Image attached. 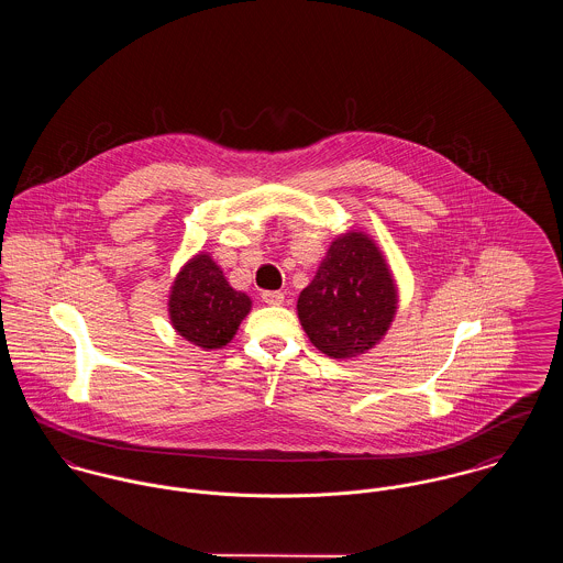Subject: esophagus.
I'll use <instances>...</instances> for the list:
<instances>
[{"instance_id": "1", "label": "esophagus", "mask_w": 563, "mask_h": 563, "mask_svg": "<svg viewBox=\"0 0 563 563\" xmlns=\"http://www.w3.org/2000/svg\"><path fill=\"white\" fill-rule=\"evenodd\" d=\"M262 301L268 303V306H279V303H284V292H279V290H264L262 292Z\"/></svg>"}]
</instances>
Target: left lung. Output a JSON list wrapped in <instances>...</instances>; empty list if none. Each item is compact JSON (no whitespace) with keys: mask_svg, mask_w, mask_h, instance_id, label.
Segmentation results:
<instances>
[{"mask_svg":"<svg viewBox=\"0 0 563 563\" xmlns=\"http://www.w3.org/2000/svg\"><path fill=\"white\" fill-rule=\"evenodd\" d=\"M297 312L312 344L329 357L375 346L397 312V288L375 242L360 232L331 242Z\"/></svg>","mask_w":563,"mask_h":563,"instance_id":"8db88e82","label":"left lung"}]
</instances>
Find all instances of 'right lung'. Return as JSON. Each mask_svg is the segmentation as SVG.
Masks as SVG:
<instances>
[{
  "mask_svg": "<svg viewBox=\"0 0 563 563\" xmlns=\"http://www.w3.org/2000/svg\"><path fill=\"white\" fill-rule=\"evenodd\" d=\"M249 310V297L228 284L208 255H197L181 268L168 301L173 327L203 349L225 346Z\"/></svg>",
  "mask_w": 563,
  "mask_h": 563,
  "instance_id": "1",
  "label": "right lung"
}]
</instances>
